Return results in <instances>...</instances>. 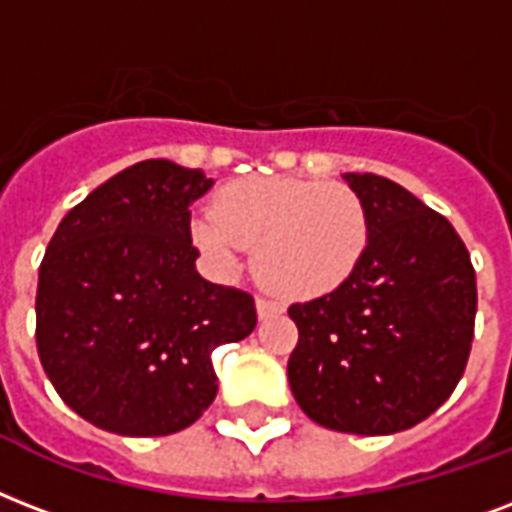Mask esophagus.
Here are the masks:
<instances>
[{"label":"esophagus","mask_w":512,"mask_h":512,"mask_svg":"<svg viewBox=\"0 0 512 512\" xmlns=\"http://www.w3.org/2000/svg\"><path fill=\"white\" fill-rule=\"evenodd\" d=\"M284 306L279 300L273 298H257V317L260 319H268V317H276V314H282Z\"/></svg>","instance_id":"1"}]
</instances>
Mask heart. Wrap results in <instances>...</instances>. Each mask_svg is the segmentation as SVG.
Returning <instances> with one entry per match:
<instances>
[{
    "label": "heart",
    "instance_id": "obj_1",
    "mask_svg": "<svg viewBox=\"0 0 512 512\" xmlns=\"http://www.w3.org/2000/svg\"><path fill=\"white\" fill-rule=\"evenodd\" d=\"M193 239L217 268L244 247L255 271L287 298H319L349 282L370 244L368 206L351 187L322 179L257 177L225 187L217 212L193 222Z\"/></svg>",
    "mask_w": 512,
    "mask_h": 512
}]
</instances>
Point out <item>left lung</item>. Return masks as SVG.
I'll return each mask as SVG.
<instances>
[{"label": "left lung", "instance_id": "left-lung-1", "mask_svg": "<svg viewBox=\"0 0 512 512\" xmlns=\"http://www.w3.org/2000/svg\"><path fill=\"white\" fill-rule=\"evenodd\" d=\"M368 206L360 268L330 295L292 303L287 378L308 419L395 435L446 403L473 346L475 271L454 225L378 174H343Z\"/></svg>", "mask_w": 512, "mask_h": 512}]
</instances>
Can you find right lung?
<instances>
[{
    "label": "right lung",
    "mask_w": 512,
    "mask_h": 512,
    "mask_svg": "<svg viewBox=\"0 0 512 512\" xmlns=\"http://www.w3.org/2000/svg\"><path fill=\"white\" fill-rule=\"evenodd\" d=\"M214 179L171 161L128 166L66 214L39 265L37 351L93 427L158 438L217 397L212 351L257 325L252 295L195 271L190 204Z\"/></svg>",
    "instance_id": "right-lung-1"
}]
</instances>
